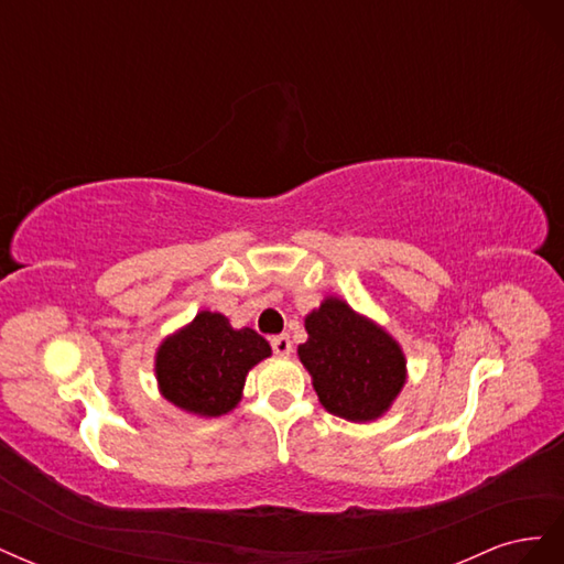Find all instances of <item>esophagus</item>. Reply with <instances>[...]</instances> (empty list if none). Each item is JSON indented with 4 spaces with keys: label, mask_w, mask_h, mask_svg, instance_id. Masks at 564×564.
<instances>
[{
    "label": "esophagus",
    "mask_w": 564,
    "mask_h": 564,
    "mask_svg": "<svg viewBox=\"0 0 564 564\" xmlns=\"http://www.w3.org/2000/svg\"><path fill=\"white\" fill-rule=\"evenodd\" d=\"M270 346H272V350H275V355H289V352H292V340H289L286 334L272 336L270 338Z\"/></svg>",
    "instance_id": "34e87169"
}]
</instances>
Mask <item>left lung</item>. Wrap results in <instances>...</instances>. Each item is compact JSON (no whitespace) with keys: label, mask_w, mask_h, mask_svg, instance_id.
Segmentation results:
<instances>
[{"label":"left lung","mask_w":564,"mask_h":564,"mask_svg":"<svg viewBox=\"0 0 564 564\" xmlns=\"http://www.w3.org/2000/svg\"><path fill=\"white\" fill-rule=\"evenodd\" d=\"M303 367L327 412L348 421L379 419L406 379L400 346L340 299H327L305 317Z\"/></svg>","instance_id":"1"}]
</instances>
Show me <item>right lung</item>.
I'll list each match as a JSON object with an SVG mask.
<instances>
[{
	"label": "right lung",
	"mask_w": 564,
	"mask_h": 564,
	"mask_svg": "<svg viewBox=\"0 0 564 564\" xmlns=\"http://www.w3.org/2000/svg\"><path fill=\"white\" fill-rule=\"evenodd\" d=\"M270 355L253 329H232L228 317L202 311L158 350L162 395L199 416L228 414L242 398L247 371Z\"/></svg>",
	"instance_id": "1"
}]
</instances>
